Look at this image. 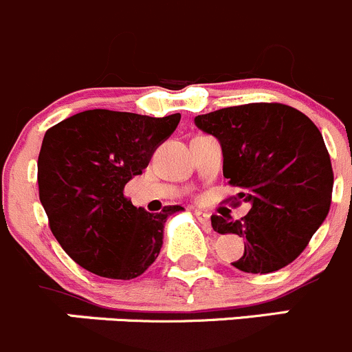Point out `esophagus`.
Masks as SVG:
<instances>
[{"label": "esophagus", "mask_w": 352, "mask_h": 352, "mask_svg": "<svg viewBox=\"0 0 352 352\" xmlns=\"http://www.w3.org/2000/svg\"><path fill=\"white\" fill-rule=\"evenodd\" d=\"M193 214H195V217H197L198 221L201 222V224L208 226V222H210V214H208V212H205V210H195Z\"/></svg>", "instance_id": "obj_1"}]
</instances>
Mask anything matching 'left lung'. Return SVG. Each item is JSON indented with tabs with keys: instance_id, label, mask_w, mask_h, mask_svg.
Wrapping results in <instances>:
<instances>
[{
	"instance_id": "1",
	"label": "left lung",
	"mask_w": 352,
	"mask_h": 352,
	"mask_svg": "<svg viewBox=\"0 0 352 352\" xmlns=\"http://www.w3.org/2000/svg\"><path fill=\"white\" fill-rule=\"evenodd\" d=\"M198 130L222 147V173L252 205L241 221L212 215L221 234L245 239L232 262L248 274L289 265L308 246L330 208L333 173L322 133L301 111L277 102L224 107L195 118Z\"/></svg>"
}]
</instances>
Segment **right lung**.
Instances as JSON below:
<instances>
[{
  "instance_id": "obj_1",
  "label": "right lung",
  "mask_w": 352,
  "mask_h": 352,
  "mask_svg": "<svg viewBox=\"0 0 352 352\" xmlns=\"http://www.w3.org/2000/svg\"><path fill=\"white\" fill-rule=\"evenodd\" d=\"M181 114L164 118L90 109L46 131L37 161L39 198L61 248L107 279L142 276L162 248L169 205L159 214L135 207L124 184L142 175Z\"/></svg>"
}]
</instances>
